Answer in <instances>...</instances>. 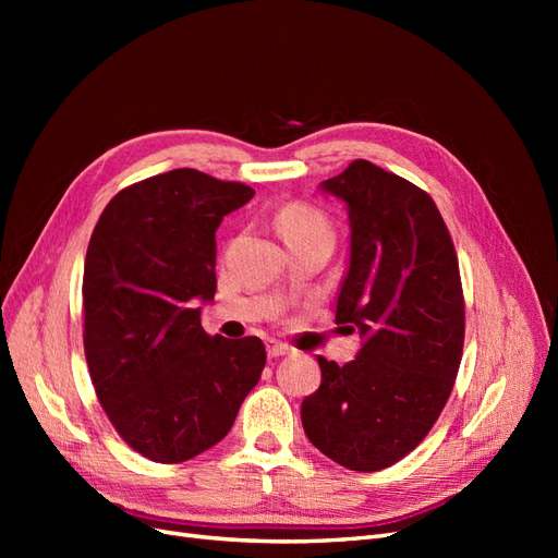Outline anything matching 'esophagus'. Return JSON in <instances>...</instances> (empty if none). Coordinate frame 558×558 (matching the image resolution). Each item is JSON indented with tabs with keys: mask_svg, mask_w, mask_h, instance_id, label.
<instances>
[{
	"mask_svg": "<svg viewBox=\"0 0 558 558\" xmlns=\"http://www.w3.org/2000/svg\"><path fill=\"white\" fill-rule=\"evenodd\" d=\"M289 353H293V349L289 344H281V342H275V340L267 342V356L269 359H281V356H289Z\"/></svg>",
	"mask_w": 558,
	"mask_h": 558,
	"instance_id": "34e87169",
	"label": "esophagus"
}]
</instances>
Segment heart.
<instances>
[{"mask_svg": "<svg viewBox=\"0 0 558 558\" xmlns=\"http://www.w3.org/2000/svg\"><path fill=\"white\" fill-rule=\"evenodd\" d=\"M275 226L286 244L318 238V234L332 238V223L328 221V216L318 207L310 205V202H289V205H283L275 216Z\"/></svg>", "mask_w": 558, "mask_h": 558, "instance_id": "b5f03b06", "label": "heart"}]
</instances>
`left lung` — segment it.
Segmentation results:
<instances>
[{
    "instance_id": "obj_1",
    "label": "left lung",
    "mask_w": 558,
    "mask_h": 558,
    "mask_svg": "<svg viewBox=\"0 0 558 558\" xmlns=\"http://www.w3.org/2000/svg\"><path fill=\"white\" fill-rule=\"evenodd\" d=\"M344 202L349 267L335 324L361 335L356 359L318 356L302 400L310 442L349 470L398 463L433 428L463 353V291L449 230L428 193L367 160L320 181Z\"/></svg>"
}]
</instances>
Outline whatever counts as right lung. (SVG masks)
Segmentation results:
<instances>
[{
	"mask_svg": "<svg viewBox=\"0 0 558 558\" xmlns=\"http://www.w3.org/2000/svg\"><path fill=\"white\" fill-rule=\"evenodd\" d=\"M253 189L172 170L118 193L83 269V347L118 435L146 459L181 463L221 442L267 361L258 337L202 328L216 293V230Z\"/></svg>",
	"mask_w": 558,
	"mask_h": 558,
	"instance_id": "add662e5",
	"label": "right lung"
}]
</instances>
